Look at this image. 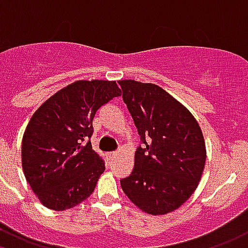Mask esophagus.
Returning <instances> with one entry per match:
<instances>
[{"label": "esophagus", "instance_id": "1", "mask_svg": "<svg viewBox=\"0 0 248 248\" xmlns=\"http://www.w3.org/2000/svg\"><path fill=\"white\" fill-rule=\"evenodd\" d=\"M117 154H118V152H109V154H108V157H109V160H111V159H113V157H115L117 156Z\"/></svg>", "mask_w": 248, "mask_h": 248}]
</instances>
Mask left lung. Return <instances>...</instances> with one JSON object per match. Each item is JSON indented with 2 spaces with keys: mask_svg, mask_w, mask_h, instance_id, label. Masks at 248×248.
<instances>
[{
  "mask_svg": "<svg viewBox=\"0 0 248 248\" xmlns=\"http://www.w3.org/2000/svg\"><path fill=\"white\" fill-rule=\"evenodd\" d=\"M118 82L144 144L121 186L140 210L164 216L180 208L199 186L206 161L202 131L189 110L159 85Z\"/></svg>",
  "mask_w": 248,
  "mask_h": 248,
  "instance_id": "obj_1",
  "label": "left lung"
}]
</instances>
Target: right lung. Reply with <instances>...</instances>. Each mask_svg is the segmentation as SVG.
I'll use <instances>...</instances> for the list:
<instances>
[{
	"label": "right lung",
	"instance_id": "1",
	"mask_svg": "<svg viewBox=\"0 0 248 248\" xmlns=\"http://www.w3.org/2000/svg\"><path fill=\"white\" fill-rule=\"evenodd\" d=\"M118 96L115 81L78 80L56 92L32 114L22 138V170L46 208L67 210L93 193L105 170L89 140L93 118Z\"/></svg>",
	"mask_w": 248,
	"mask_h": 248
}]
</instances>
